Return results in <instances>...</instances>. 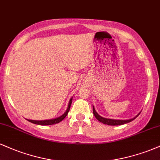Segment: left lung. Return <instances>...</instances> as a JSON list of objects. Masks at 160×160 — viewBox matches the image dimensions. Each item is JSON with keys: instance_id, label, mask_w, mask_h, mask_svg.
<instances>
[{"instance_id": "left-lung-1", "label": "left lung", "mask_w": 160, "mask_h": 160, "mask_svg": "<svg viewBox=\"0 0 160 160\" xmlns=\"http://www.w3.org/2000/svg\"><path fill=\"white\" fill-rule=\"evenodd\" d=\"M92 108H93V114L95 115V118H96L97 120L99 121V122H102V123H104V124L109 125V126H120V125H123V124L128 123V122H132V121L135 120L138 116L141 113V112H139V113H138L135 117H134L133 118H132V119H128V120H114V119L104 118V117H102V116H100L98 113H97L96 111H95L94 106L93 105H92Z\"/></svg>"}]
</instances>
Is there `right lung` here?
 Masks as SVG:
<instances>
[{
  "mask_svg": "<svg viewBox=\"0 0 160 160\" xmlns=\"http://www.w3.org/2000/svg\"><path fill=\"white\" fill-rule=\"evenodd\" d=\"M73 98V97H72ZM72 98H71L69 101V103L68 105L67 110H66L65 113L59 116V117H56V118L54 119H50V120H27L29 122H32L34 124H37V125H41V126H49V125H53V124H56V123H58L60 122L61 121H62L65 118L66 116L68 115V112L70 111V108H71V103H72Z\"/></svg>",
  "mask_w": 160,
  "mask_h": 160,
  "instance_id": "obj_1",
  "label": "right lung"
}]
</instances>
